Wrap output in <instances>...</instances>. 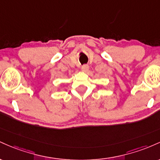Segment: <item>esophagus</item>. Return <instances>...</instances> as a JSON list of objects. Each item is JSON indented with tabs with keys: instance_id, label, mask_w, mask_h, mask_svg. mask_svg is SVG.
<instances>
[{
	"instance_id": "34e87169",
	"label": "esophagus",
	"mask_w": 160,
	"mask_h": 160,
	"mask_svg": "<svg viewBox=\"0 0 160 160\" xmlns=\"http://www.w3.org/2000/svg\"><path fill=\"white\" fill-rule=\"evenodd\" d=\"M88 69H89V66L88 65H83L82 66V71L83 72H87L88 70Z\"/></svg>"
}]
</instances>
